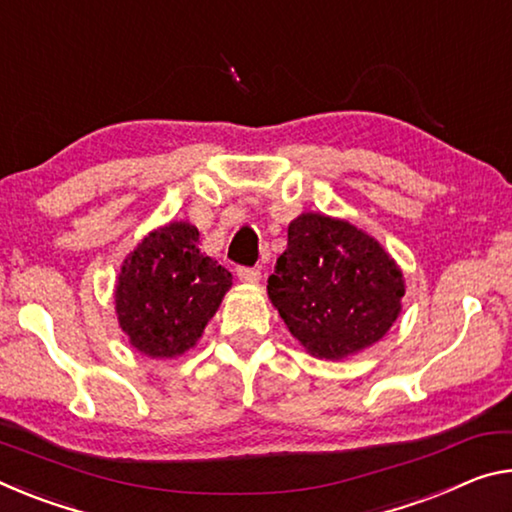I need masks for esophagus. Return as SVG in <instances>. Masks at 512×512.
Masks as SVG:
<instances>
[{
    "instance_id": "1",
    "label": "esophagus",
    "mask_w": 512,
    "mask_h": 512,
    "mask_svg": "<svg viewBox=\"0 0 512 512\" xmlns=\"http://www.w3.org/2000/svg\"><path fill=\"white\" fill-rule=\"evenodd\" d=\"M237 275L241 282H250V285H255V282L262 280V271L259 269H239Z\"/></svg>"
}]
</instances>
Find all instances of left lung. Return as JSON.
<instances>
[{
  "label": "left lung",
  "instance_id": "left-lung-1",
  "mask_svg": "<svg viewBox=\"0 0 512 512\" xmlns=\"http://www.w3.org/2000/svg\"><path fill=\"white\" fill-rule=\"evenodd\" d=\"M269 298L300 346L344 360L387 335L401 314V266L344 218L305 212L289 223L287 250L269 278Z\"/></svg>",
  "mask_w": 512,
  "mask_h": 512
}]
</instances>
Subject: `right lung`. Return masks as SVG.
I'll list each match as a JSON object with an SVG mask.
<instances>
[{
	"mask_svg": "<svg viewBox=\"0 0 512 512\" xmlns=\"http://www.w3.org/2000/svg\"><path fill=\"white\" fill-rule=\"evenodd\" d=\"M232 287V273L200 253V232L170 221L125 257L113 289L118 326L136 351L168 360L198 344Z\"/></svg>",
	"mask_w": 512,
	"mask_h": 512,
	"instance_id": "right-lung-1",
	"label": "right lung"
}]
</instances>
